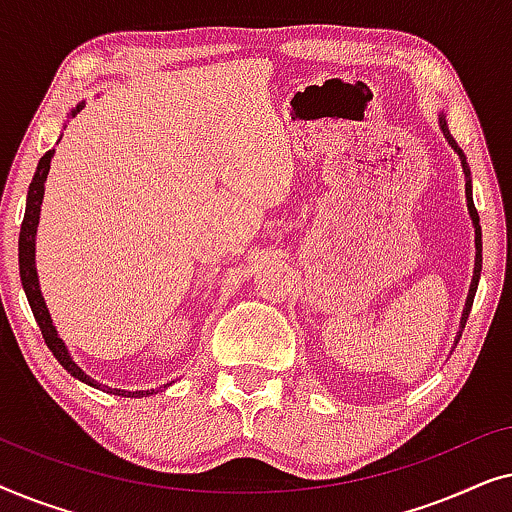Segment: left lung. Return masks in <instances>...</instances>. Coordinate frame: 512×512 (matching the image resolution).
<instances>
[{
    "label": "left lung",
    "mask_w": 512,
    "mask_h": 512,
    "mask_svg": "<svg viewBox=\"0 0 512 512\" xmlns=\"http://www.w3.org/2000/svg\"><path fill=\"white\" fill-rule=\"evenodd\" d=\"M440 128H443V135L447 142L452 144V149L459 153L461 158V165H464V174H466V200H468V214H471L473 219V226H475V270H473V282H471V289H468V298H466V307H464V314H461V328H464L468 314H471V307H473V298H475V291H478V282H480V270H482V230H480V216H478V209L473 205V191H471V172H468V165H466V158L461 149L454 142L450 130H447V123L445 118L440 116Z\"/></svg>",
    "instance_id": "obj_1"
}]
</instances>
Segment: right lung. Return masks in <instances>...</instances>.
Returning a JSON list of instances; mask_svg holds the SVG:
<instances>
[{"label":"right lung","mask_w":512,"mask_h":512,"mask_svg":"<svg viewBox=\"0 0 512 512\" xmlns=\"http://www.w3.org/2000/svg\"><path fill=\"white\" fill-rule=\"evenodd\" d=\"M83 102L76 104V109H72V114L69 116H76L81 111ZM53 149L46 151L44 156H41L39 165H37V172H34L32 177V184H30V191H27V207H25V219H23V226H20V240H18V263H20V282H23V289H25V296L30 300V307H32V314L34 319H37V324L41 328V335H44L48 349H51L55 359L60 361V366L67 370L69 375H74L76 380L90 384V387L95 389H102L107 391V394H116V396H125V398H132V396H149V394H156V391H125V389H111V387H104V384L95 382L93 377L83 373V370L76 366L72 361V356H69L65 342L58 338V331H55L53 326V319L51 314H48V307L44 303V296H41V289H39V277H37V268H34V237H37V226H39V212H41V200H44V184H46V177H48V170H51V158H53ZM165 389V387H160Z\"/></svg>","instance_id":"add662e5"}]
</instances>
